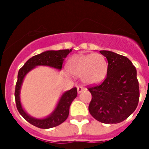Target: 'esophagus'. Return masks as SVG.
<instances>
[{
	"label": "esophagus",
	"mask_w": 149,
	"mask_h": 149,
	"mask_svg": "<svg viewBox=\"0 0 149 149\" xmlns=\"http://www.w3.org/2000/svg\"><path fill=\"white\" fill-rule=\"evenodd\" d=\"M85 89H86V88H85L84 87L81 86H78V87H77V92H78L79 94L81 93V92H82L83 91H85Z\"/></svg>",
	"instance_id": "esophagus-1"
}]
</instances>
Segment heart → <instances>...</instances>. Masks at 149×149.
I'll return each mask as SVG.
<instances>
[{
    "label": "heart",
    "mask_w": 149,
    "mask_h": 149,
    "mask_svg": "<svg viewBox=\"0 0 149 149\" xmlns=\"http://www.w3.org/2000/svg\"><path fill=\"white\" fill-rule=\"evenodd\" d=\"M67 69L74 77H80L83 83L94 85L104 79L108 63L101 54H77L68 61Z\"/></svg>",
    "instance_id": "1"
}]
</instances>
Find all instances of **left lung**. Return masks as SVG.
<instances>
[{
  "label": "left lung",
  "mask_w": 149,
  "mask_h": 149,
  "mask_svg": "<svg viewBox=\"0 0 149 149\" xmlns=\"http://www.w3.org/2000/svg\"><path fill=\"white\" fill-rule=\"evenodd\" d=\"M108 63L107 77L102 84L88 88L92 96L88 111L103 123H118L135 111L139 99L136 69L123 55L100 51Z\"/></svg>",
  "instance_id": "8db88e82"
}]
</instances>
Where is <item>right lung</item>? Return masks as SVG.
<instances>
[{"instance_id":"obj_1","label":"right lung","mask_w":149,"mask_h":149,"mask_svg":"<svg viewBox=\"0 0 149 149\" xmlns=\"http://www.w3.org/2000/svg\"><path fill=\"white\" fill-rule=\"evenodd\" d=\"M72 49L59 50V51H44L42 53L33 56L26 61L23 67L19 70L17 82L15 89V100L17 107L22 117L29 123L35 127L41 129H49L57 127L63 123L68 117L70 112V107L72 102L77 96V88H71L70 90L63 92L55 108L48 116L44 118H36L26 113L22 107L20 101V89L25 77L30 71L38 66H47L61 70L62 64L64 59L67 57Z\"/></svg>"}]
</instances>
